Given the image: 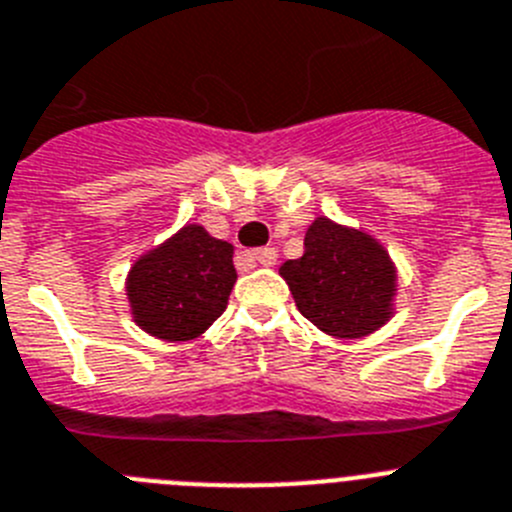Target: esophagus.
Wrapping results in <instances>:
<instances>
[{
  "label": "esophagus",
  "instance_id": "esophagus-1",
  "mask_svg": "<svg viewBox=\"0 0 512 512\" xmlns=\"http://www.w3.org/2000/svg\"><path fill=\"white\" fill-rule=\"evenodd\" d=\"M252 260L262 267H273L278 262V250L275 247H260V250H252Z\"/></svg>",
  "mask_w": 512,
  "mask_h": 512
}]
</instances>
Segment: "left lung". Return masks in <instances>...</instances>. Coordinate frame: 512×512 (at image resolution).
Masks as SVG:
<instances>
[{
	"instance_id": "8db88e82",
	"label": "left lung",
	"mask_w": 512,
	"mask_h": 512,
	"mask_svg": "<svg viewBox=\"0 0 512 512\" xmlns=\"http://www.w3.org/2000/svg\"><path fill=\"white\" fill-rule=\"evenodd\" d=\"M303 257L280 265L298 311L336 339H359L388 324L398 273L372 234L326 216L313 219Z\"/></svg>"
}]
</instances>
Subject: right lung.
<instances>
[{
    "mask_svg": "<svg viewBox=\"0 0 512 512\" xmlns=\"http://www.w3.org/2000/svg\"><path fill=\"white\" fill-rule=\"evenodd\" d=\"M234 247L186 224L137 257L127 275L135 324L163 342H191L224 313L237 283Z\"/></svg>",
    "mask_w": 512,
    "mask_h": 512,
    "instance_id": "1",
    "label": "right lung"
}]
</instances>
